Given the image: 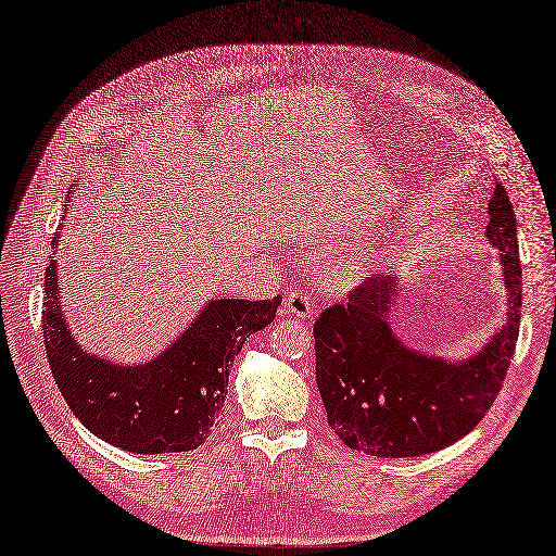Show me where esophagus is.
I'll return each mask as SVG.
<instances>
[{
    "label": "esophagus",
    "instance_id": "esophagus-1",
    "mask_svg": "<svg viewBox=\"0 0 556 556\" xmlns=\"http://www.w3.org/2000/svg\"><path fill=\"white\" fill-rule=\"evenodd\" d=\"M314 312H316L314 300L309 293H304V291H293L283 300V314H289V316L309 318Z\"/></svg>",
    "mask_w": 556,
    "mask_h": 556
}]
</instances>
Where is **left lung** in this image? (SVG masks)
Segmentation results:
<instances>
[{
    "mask_svg": "<svg viewBox=\"0 0 556 556\" xmlns=\"http://www.w3.org/2000/svg\"><path fill=\"white\" fill-rule=\"evenodd\" d=\"M488 238L501 252L508 316L492 342L464 363L404 346L392 334L395 277H367L346 302L330 304L314 324L316 383L328 425L353 451L374 457H418L467 437L504 386L519 334L522 265L506 189L490 201Z\"/></svg>",
    "mask_w": 556,
    "mask_h": 556,
    "instance_id": "obj_1",
    "label": "left lung"
}]
</instances>
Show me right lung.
I'll return each mask as SVG.
<instances>
[{
    "label": "right lung",
    "instance_id": "obj_1",
    "mask_svg": "<svg viewBox=\"0 0 556 556\" xmlns=\"http://www.w3.org/2000/svg\"><path fill=\"white\" fill-rule=\"evenodd\" d=\"M279 302V295L212 300L166 353L119 367L87 355L66 330L58 263L50 261L41 324L46 355L68 408L99 439L142 455L193 451L222 414L232 357L249 334L273 324Z\"/></svg>",
    "mask_w": 556,
    "mask_h": 556
}]
</instances>
